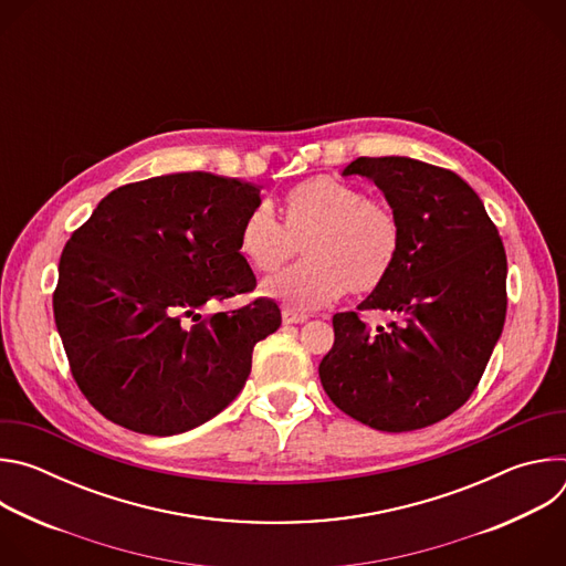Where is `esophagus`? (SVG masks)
Instances as JSON below:
<instances>
[{"label": "esophagus", "instance_id": "34e87169", "mask_svg": "<svg viewBox=\"0 0 566 566\" xmlns=\"http://www.w3.org/2000/svg\"><path fill=\"white\" fill-rule=\"evenodd\" d=\"M282 319H284V325H302V322H306V315L297 313L293 308H284Z\"/></svg>", "mask_w": 566, "mask_h": 566}]
</instances>
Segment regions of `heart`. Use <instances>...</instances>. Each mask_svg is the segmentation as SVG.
<instances>
[{"label": "heart", "mask_w": 566, "mask_h": 566, "mask_svg": "<svg viewBox=\"0 0 566 566\" xmlns=\"http://www.w3.org/2000/svg\"><path fill=\"white\" fill-rule=\"evenodd\" d=\"M304 258L266 282L264 293L293 311H313L349 289L367 293L394 271L402 228L396 212L334 177H313L284 195V223L258 203L239 226V253L262 273L277 271L304 237Z\"/></svg>", "instance_id": "b5f03b06"}]
</instances>
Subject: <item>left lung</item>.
<instances>
[{"instance_id": "8db88e82", "label": "left lung", "mask_w": 566, "mask_h": 566, "mask_svg": "<svg viewBox=\"0 0 566 566\" xmlns=\"http://www.w3.org/2000/svg\"><path fill=\"white\" fill-rule=\"evenodd\" d=\"M367 177L402 228L394 271L358 310L400 323L366 329L357 311L334 315L319 380L334 406L382 432L428 428L474 391L506 319V251L479 195L454 172L408 156H360L343 177Z\"/></svg>"}]
</instances>
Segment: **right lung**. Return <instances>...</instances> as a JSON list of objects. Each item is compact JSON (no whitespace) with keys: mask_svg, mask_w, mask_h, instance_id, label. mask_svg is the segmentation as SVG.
I'll return each mask as SVG.
<instances>
[{"mask_svg":"<svg viewBox=\"0 0 566 566\" xmlns=\"http://www.w3.org/2000/svg\"><path fill=\"white\" fill-rule=\"evenodd\" d=\"M260 188L179 172L109 192L60 258L55 327L92 406L127 430L170 437L217 417L244 387L253 347L282 325L273 300L201 317L258 280L239 226Z\"/></svg>","mask_w":566,"mask_h":566,"instance_id":"obj_1","label":"right lung"}]
</instances>
